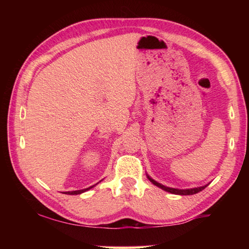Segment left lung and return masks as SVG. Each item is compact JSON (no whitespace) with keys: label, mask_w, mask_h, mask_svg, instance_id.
Segmentation results:
<instances>
[{"label":"left lung","mask_w":249,"mask_h":249,"mask_svg":"<svg viewBox=\"0 0 249 249\" xmlns=\"http://www.w3.org/2000/svg\"><path fill=\"white\" fill-rule=\"evenodd\" d=\"M146 176H147V178H148V180L150 181V182L153 183V184H155L156 187L162 189V190H165V191H167V192H170V193H172V195H179V196H191V195H196V193L202 191V190H203V189H205V188L209 185V183H208V184H205V185H202V187L190 188V189L169 188V187H166V185H163V184H161V183L157 182V181L151 178V177H150L149 175L146 174Z\"/></svg>","instance_id":"left-lung-1"}]
</instances>
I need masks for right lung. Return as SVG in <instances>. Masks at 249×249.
Wrapping results in <instances>:
<instances>
[{"mask_svg":"<svg viewBox=\"0 0 249 249\" xmlns=\"http://www.w3.org/2000/svg\"><path fill=\"white\" fill-rule=\"evenodd\" d=\"M98 184V183H96ZM95 185V184H94ZM94 185H92V187H89V188H87V189H82V190H75V191H68V192H65L66 195H71V196H74V195H81V193H83V192H86V191H88V190H90V189H92L94 187Z\"/></svg>","mask_w":249,"mask_h":249,"instance_id":"add662e5","label":"right lung"}]
</instances>
